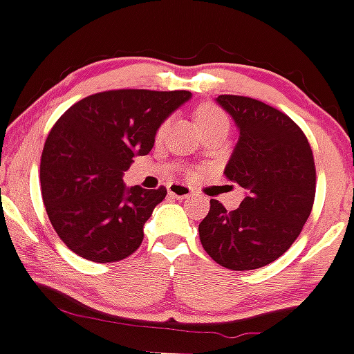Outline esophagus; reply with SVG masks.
I'll use <instances>...</instances> for the list:
<instances>
[{
    "mask_svg": "<svg viewBox=\"0 0 354 354\" xmlns=\"http://www.w3.org/2000/svg\"><path fill=\"white\" fill-rule=\"evenodd\" d=\"M167 192H169L171 197L174 198H188L194 195V190L185 183H171L169 187H167Z\"/></svg>",
    "mask_w": 354,
    "mask_h": 354,
    "instance_id": "34e87169",
    "label": "esophagus"
}]
</instances>
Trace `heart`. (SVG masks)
<instances>
[{
	"mask_svg": "<svg viewBox=\"0 0 354 354\" xmlns=\"http://www.w3.org/2000/svg\"><path fill=\"white\" fill-rule=\"evenodd\" d=\"M197 124L200 130H203V128L214 127V124H227V118L226 114H224L219 108H216V106H202V108L197 111ZM167 127H169V121H164L159 128V135H164Z\"/></svg>",
	"mask_w": 354,
	"mask_h": 354,
	"instance_id": "obj_1",
	"label": "heart"
}]
</instances>
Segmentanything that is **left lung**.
<instances>
[{"label": "left lung", "instance_id": "obj_1", "mask_svg": "<svg viewBox=\"0 0 354 354\" xmlns=\"http://www.w3.org/2000/svg\"><path fill=\"white\" fill-rule=\"evenodd\" d=\"M216 102L240 131L224 174L246 194L231 212L210 200L200 241L226 269H259L286 252L312 212V149L298 124L266 102L243 95H219Z\"/></svg>", "mask_w": 354, "mask_h": 354}]
</instances>
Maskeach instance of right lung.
I'll list each match as a JSON object with an SVG mask.
<instances>
[{
  "label": "right lung",
  "mask_w": 354,
  "mask_h": 354,
  "mask_svg": "<svg viewBox=\"0 0 354 354\" xmlns=\"http://www.w3.org/2000/svg\"><path fill=\"white\" fill-rule=\"evenodd\" d=\"M192 92L123 88L88 95L56 121L41 157V192L53 227L91 262L127 259L166 188L127 187L135 156L152 151L160 124Z\"/></svg>",
  "instance_id": "1"
}]
</instances>
